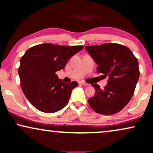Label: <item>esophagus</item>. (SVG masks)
I'll list each match as a JSON object with an SVG mask.
<instances>
[{
  "label": "esophagus",
  "instance_id": "esophagus-1",
  "mask_svg": "<svg viewBox=\"0 0 153 153\" xmlns=\"http://www.w3.org/2000/svg\"><path fill=\"white\" fill-rule=\"evenodd\" d=\"M79 83H80V84H81V85H88L87 83L83 82V81H80V82H79Z\"/></svg>",
  "mask_w": 153,
  "mask_h": 153
}]
</instances>
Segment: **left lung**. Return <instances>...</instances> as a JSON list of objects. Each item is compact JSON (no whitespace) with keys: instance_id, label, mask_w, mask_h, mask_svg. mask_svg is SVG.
I'll return each mask as SVG.
<instances>
[{"instance_id":"obj_1","label":"left lung","mask_w":153,"mask_h":153,"mask_svg":"<svg viewBox=\"0 0 153 153\" xmlns=\"http://www.w3.org/2000/svg\"><path fill=\"white\" fill-rule=\"evenodd\" d=\"M85 49L98 65L97 71L108 77L103 89L92 85L95 95L88 100L95 112L112 115L123 109L134 93L139 78V62L128 47L116 43L87 46Z\"/></svg>"}]
</instances>
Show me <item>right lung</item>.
I'll return each instance as SVG.
<instances>
[{
    "label": "right lung",
    "mask_w": 153,
    "mask_h": 153,
    "mask_svg": "<svg viewBox=\"0 0 153 153\" xmlns=\"http://www.w3.org/2000/svg\"><path fill=\"white\" fill-rule=\"evenodd\" d=\"M83 48L46 43L27 50L21 58L18 72L23 93L35 108L54 113L66 106L78 83H65L56 72L64 69L68 60Z\"/></svg>",
    "instance_id": "right-lung-1"
}]
</instances>
